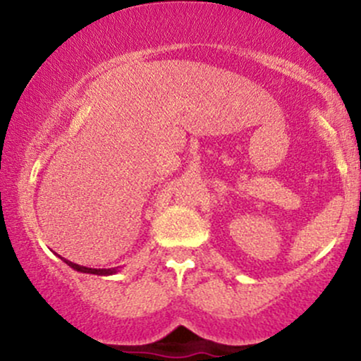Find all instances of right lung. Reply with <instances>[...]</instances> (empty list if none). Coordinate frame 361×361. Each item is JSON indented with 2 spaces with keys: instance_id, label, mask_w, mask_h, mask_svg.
I'll list each match as a JSON object with an SVG mask.
<instances>
[{
  "instance_id": "add662e5",
  "label": "right lung",
  "mask_w": 361,
  "mask_h": 361,
  "mask_svg": "<svg viewBox=\"0 0 361 361\" xmlns=\"http://www.w3.org/2000/svg\"><path fill=\"white\" fill-rule=\"evenodd\" d=\"M64 261L68 267H71L73 270L76 271H81V273H91V275H103V276H109V275H115V273L118 271V267L117 268H88V267H81V264L78 263H73V261L66 259V258H61Z\"/></svg>"
}]
</instances>
